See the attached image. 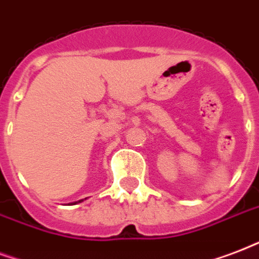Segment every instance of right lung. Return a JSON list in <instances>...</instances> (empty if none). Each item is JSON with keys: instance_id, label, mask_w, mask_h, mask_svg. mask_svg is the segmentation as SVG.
Returning <instances> with one entry per match:
<instances>
[{"instance_id": "right-lung-1", "label": "right lung", "mask_w": 259, "mask_h": 259, "mask_svg": "<svg viewBox=\"0 0 259 259\" xmlns=\"http://www.w3.org/2000/svg\"><path fill=\"white\" fill-rule=\"evenodd\" d=\"M81 201H82V200H81Z\"/></svg>"}]
</instances>
